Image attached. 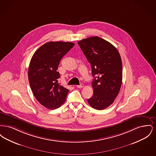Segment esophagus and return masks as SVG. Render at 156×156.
I'll list each match as a JSON object with an SVG mask.
<instances>
[{
  "label": "esophagus",
  "mask_w": 156,
  "mask_h": 156,
  "mask_svg": "<svg viewBox=\"0 0 156 156\" xmlns=\"http://www.w3.org/2000/svg\"><path fill=\"white\" fill-rule=\"evenodd\" d=\"M76 87H77V88H83V87H84V85H83V83H81L80 85H77Z\"/></svg>",
  "instance_id": "34e87169"
}]
</instances>
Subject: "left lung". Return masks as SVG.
Segmentation results:
<instances>
[{
    "label": "left lung",
    "instance_id": "1",
    "mask_svg": "<svg viewBox=\"0 0 156 156\" xmlns=\"http://www.w3.org/2000/svg\"><path fill=\"white\" fill-rule=\"evenodd\" d=\"M78 44L91 66L94 77V94L88 102L93 108L102 110L113 104L119 94L122 82L120 55L115 46L98 36L82 40Z\"/></svg>",
    "mask_w": 156,
    "mask_h": 156
}]
</instances>
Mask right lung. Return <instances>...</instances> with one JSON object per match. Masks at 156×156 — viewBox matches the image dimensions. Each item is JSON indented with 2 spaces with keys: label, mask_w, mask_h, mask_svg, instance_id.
Returning <instances> with one entry per match:
<instances>
[{
  "label": "right lung",
  "mask_w": 156,
  "mask_h": 156,
  "mask_svg": "<svg viewBox=\"0 0 156 156\" xmlns=\"http://www.w3.org/2000/svg\"><path fill=\"white\" fill-rule=\"evenodd\" d=\"M75 44L51 41L41 45L30 61L28 77L31 89L37 101L45 108L55 109L64 103L69 90L60 85L57 72L61 58Z\"/></svg>",
  "instance_id": "add662e5"
}]
</instances>
